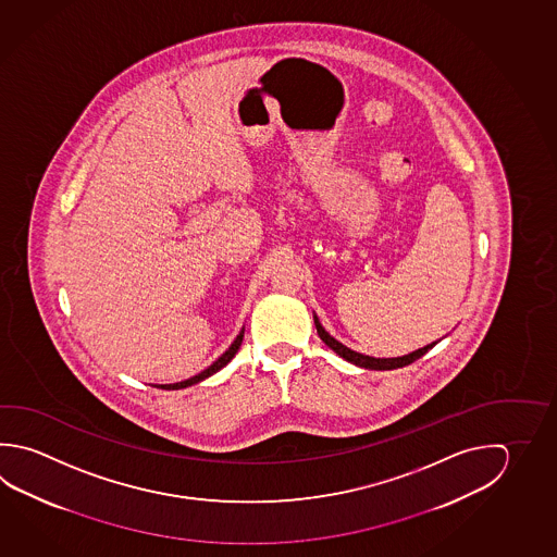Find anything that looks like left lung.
I'll return each mask as SVG.
<instances>
[{"mask_svg":"<svg viewBox=\"0 0 557 557\" xmlns=\"http://www.w3.org/2000/svg\"><path fill=\"white\" fill-rule=\"evenodd\" d=\"M315 330H318V335H320V339L324 342L327 347H332L335 354L339 355V357H344L347 359L349 363L359 364V367H364V369H374V371H388V369H398V367H405V364L414 363L416 359H420L422 355L428 354V349H432L435 344L425 345L422 349H418L414 354L405 355V357H393V359H376V357H369V355L357 354V351H351L349 347H345L344 344H339L337 339H334L332 335L325 332L322 324L318 322V318H314Z\"/></svg>","mask_w":557,"mask_h":557,"instance_id":"obj_1","label":"left lung"}]
</instances>
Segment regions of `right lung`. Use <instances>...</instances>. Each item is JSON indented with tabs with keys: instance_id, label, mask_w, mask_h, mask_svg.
<instances>
[{
	"instance_id": "obj_1",
	"label": "right lung",
	"mask_w": 557,
	"mask_h": 557,
	"mask_svg": "<svg viewBox=\"0 0 557 557\" xmlns=\"http://www.w3.org/2000/svg\"><path fill=\"white\" fill-rule=\"evenodd\" d=\"M243 342V330L242 334L235 337V342H233L232 347L225 351V354L215 361V363L210 364L208 369H203L202 373L196 374V376H190V379H186V381H181V383H174V385H159L161 388H166V391H176V388H186V386L196 385V383H200L203 379H208L210 374L218 373L220 369H223L225 364L232 361L235 354H237V349H239V345Z\"/></svg>"
}]
</instances>
